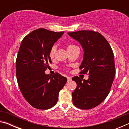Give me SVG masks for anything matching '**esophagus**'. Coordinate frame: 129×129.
<instances>
[{
	"mask_svg": "<svg viewBox=\"0 0 129 129\" xmlns=\"http://www.w3.org/2000/svg\"><path fill=\"white\" fill-rule=\"evenodd\" d=\"M67 79H68V81H71L72 78L71 77H67Z\"/></svg>",
	"mask_w": 129,
	"mask_h": 129,
	"instance_id": "obj_1",
	"label": "esophagus"
}]
</instances>
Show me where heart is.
Listing matches in <instances>:
<instances>
[{"instance_id":"1","label":"heart","mask_w":129,"mask_h":129,"mask_svg":"<svg viewBox=\"0 0 129 129\" xmlns=\"http://www.w3.org/2000/svg\"><path fill=\"white\" fill-rule=\"evenodd\" d=\"M76 48H78V47L75 45L69 44L67 46V51H69V50H72L73 49ZM56 47L55 46V45H53V46L51 48V49L49 51V57H50V58H53L54 53H55V52H56Z\"/></svg>"}]
</instances>
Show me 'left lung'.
<instances>
[{
  "label": "left lung",
  "mask_w": 129,
  "mask_h": 129,
  "mask_svg": "<svg viewBox=\"0 0 129 129\" xmlns=\"http://www.w3.org/2000/svg\"><path fill=\"white\" fill-rule=\"evenodd\" d=\"M68 34L80 43L84 57L81 73H88V80L78 76L72 79L77 84L72 93L75 106L81 109H90L104 101L110 92L114 79V54L110 44L101 34L93 30H79Z\"/></svg>",
  "instance_id": "1"
}]
</instances>
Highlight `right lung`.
<instances>
[{"instance_id": "right-lung-1", "label": "right lung", "mask_w": 129, "mask_h": 129, "mask_svg": "<svg viewBox=\"0 0 129 129\" xmlns=\"http://www.w3.org/2000/svg\"><path fill=\"white\" fill-rule=\"evenodd\" d=\"M64 33L39 28L21 41L16 61L17 81L23 97L35 108L46 110L55 105L67 81L58 73L52 77L45 73L52 62L50 50Z\"/></svg>"}]
</instances>
